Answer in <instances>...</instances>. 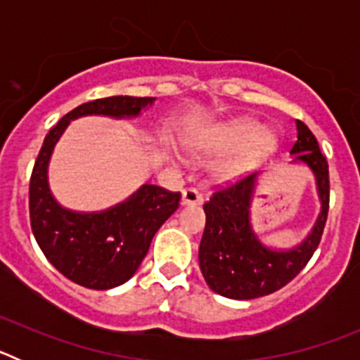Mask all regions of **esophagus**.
<instances>
[{"instance_id": "34e87169", "label": "esophagus", "mask_w": 360, "mask_h": 360, "mask_svg": "<svg viewBox=\"0 0 360 360\" xmlns=\"http://www.w3.org/2000/svg\"><path fill=\"white\" fill-rule=\"evenodd\" d=\"M202 202L203 196L200 191L193 189V187L182 191V205H200Z\"/></svg>"}]
</instances>
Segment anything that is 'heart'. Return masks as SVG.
Returning <instances> with one entry per match:
<instances>
[{"label": "heart", "instance_id": "1", "mask_svg": "<svg viewBox=\"0 0 360 360\" xmlns=\"http://www.w3.org/2000/svg\"><path fill=\"white\" fill-rule=\"evenodd\" d=\"M191 153L200 155H227L212 167L216 180L234 182L245 176L278 148V136L272 129L262 128L254 119H240L221 124L211 131L200 133L186 141Z\"/></svg>", "mask_w": 360, "mask_h": 360}]
</instances>
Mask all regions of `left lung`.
<instances>
[{
	"label": "left lung",
	"mask_w": 360,
	"mask_h": 360,
	"mask_svg": "<svg viewBox=\"0 0 360 360\" xmlns=\"http://www.w3.org/2000/svg\"><path fill=\"white\" fill-rule=\"evenodd\" d=\"M295 128L297 141L290 149L292 164L307 165L316 178L319 216L301 243L292 245L290 249H272L259 240L250 219L259 173L216 191L203 205L205 229L198 259L209 288L224 297L256 299L279 290L304 269L319 245L328 216V162L314 133L301 120H295Z\"/></svg>",
	"instance_id": "8db88e82"
}]
</instances>
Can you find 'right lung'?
<instances>
[{
    "mask_svg": "<svg viewBox=\"0 0 360 360\" xmlns=\"http://www.w3.org/2000/svg\"><path fill=\"white\" fill-rule=\"evenodd\" d=\"M155 97L97 98L66 113L50 129L30 178V225L39 249L70 281L91 290H110L133 278L165 219L178 209L180 193L144 184L129 198L97 212L63 207L52 195L49 164L70 120L86 115L131 119Z\"/></svg>",
    "mask_w": 360,
    "mask_h": 360,
    "instance_id": "1",
    "label": "right lung"
}]
</instances>
